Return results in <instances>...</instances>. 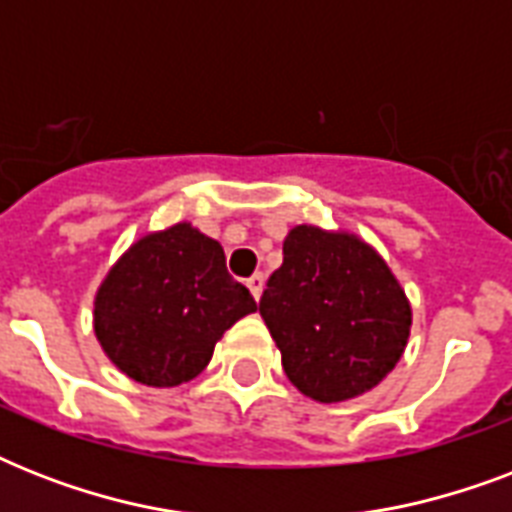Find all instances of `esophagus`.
I'll list each match as a JSON object with an SVG mask.
<instances>
[{
    "label": "esophagus",
    "mask_w": 512,
    "mask_h": 512,
    "mask_svg": "<svg viewBox=\"0 0 512 512\" xmlns=\"http://www.w3.org/2000/svg\"><path fill=\"white\" fill-rule=\"evenodd\" d=\"M263 284H265L263 273H255V276H249V279H247V287H249V292H252V297H255V300H260V295H263Z\"/></svg>",
    "instance_id": "esophagus-1"
}]
</instances>
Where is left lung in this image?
<instances>
[{
  "mask_svg": "<svg viewBox=\"0 0 512 512\" xmlns=\"http://www.w3.org/2000/svg\"><path fill=\"white\" fill-rule=\"evenodd\" d=\"M260 316L297 390L335 404L374 388L398 364L412 311L382 257L348 233L297 225Z\"/></svg>",
  "mask_w": 512,
  "mask_h": 512,
  "instance_id": "1",
  "label": "left lung"
}]
</instances>
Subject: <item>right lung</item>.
I'll return each instance as SVG.
<instances>
[{
  "mask_svg": "<svg viewBox=\"0 0 512 512\" xmlns=\"http://www.w3.org/2000/svg\"><path fill=\"white\" fill-rule=\"evenodd\" d=\"M255 297L223 247L188 223L151 233L111 268L95 297V335L127 377L154 388L193 380Z\"/></svg>",
  "mask_w": 512,
  "mask_h": 512,
  "instance_id": "1",
  "label": "right lung"
}]
</instances>
